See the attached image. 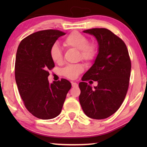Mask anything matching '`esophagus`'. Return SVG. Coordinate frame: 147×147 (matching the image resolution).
I'll use <instances>...</instances> for the list:
<instances>
[{
  "mask_svg": "<svg viewBox=\"0 0 147 147\" xmlns=\"http://www.w3.org/2000/svg\"><path fill=\"white\" fill-rule=\"evenodd\" d=\"M71 85H72V86H73V87H78V83H76L75 82H71Z\"/></svg>",
  "mask_w": 147,
  "mask_h": 147,
  "instance_id": "1",
  "label": "esophagus"
}]
</instances>
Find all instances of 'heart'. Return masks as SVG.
<instances>
[{
    "label": "heart",
    "mask_w": 147,
    "mask_h": 147,
    "mask_svg": "<svg viewBox=\"0 0 147 147\" xmlns=\"http://www.w3.org/2000/svg\"><path fill=\"white\" fill-rule=\"evenodd\" d=\"M86 37L78 32H74L69 34L63 42V45L68 49H74L79 51L80 57L82 60L91 62L95 59L96 55V49L95 45L88 44ZM51 57L52 61L60 64L62 61V54L60 48L57 45L52 47ZM83 67L80 64L69 65L63 69L64 76L71 79H74L82 73Z\"/></svg>",
    "instance_id": "1"
}]
</instances>
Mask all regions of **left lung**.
Segmentation results:
<instances>
[{"instance_id": "obj_1", "label": "left lung", "mask_w": 147, "mask_h": 147, "mask_svg": "<svg viewBox=\"0 0 147 147\" xmlns=\"http://www.w3.org/2000/svg\"><path fill=\"white\" fill-rule=\"evenodd\" d=\"M95 36L98 54L94 63L79 83L80 103L87 116L102 119L111 116L123 104L129 86L131 61L124 42L106 28L83 31ZM92 79L98 85L92 88L84 82Z\"/></svg>"}]
</instances>
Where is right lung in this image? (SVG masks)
<instances>
[{"label": "right lung", "instance_id": "1", "mask_svg": "<svg viewBox=\"0 0 147 147\" xmlns=\"http://www.w3.org/2000/svg\"><path fill=\"white\" fill-rule=\"evenodd\" d=\"M65 35L59 30L34 33L24 38L16 56L15 79L24 105L34 116L51 119L59 115L71 88L67 80L48 81L49 71L55 66L51 49L59 37Z\"/></svg>", "mask_w": 147, "mask_h": 147}]
</instances>
